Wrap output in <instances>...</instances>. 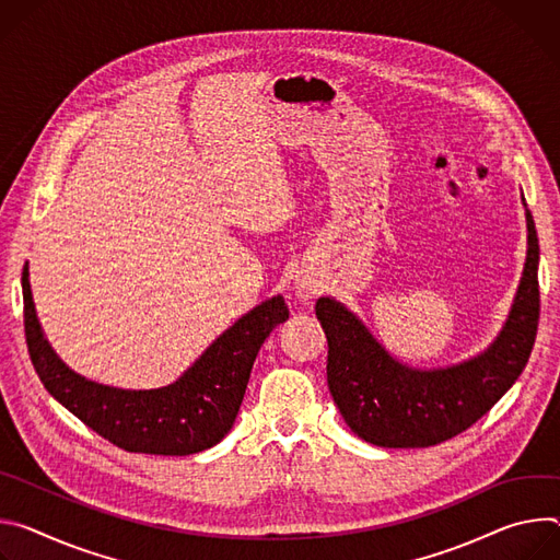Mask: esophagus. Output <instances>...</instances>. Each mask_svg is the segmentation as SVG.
Instances as JSON below:
<instances>
[{
  "instance_id": "1",
  "label": "esophagus",
  "mask_w": 560,
  "mask_h": 560,
  "mask_svg": "<svg viewBox=\"0 0 560 560\" xmlns=\"http://www.w3.org/2000/svg\"><path fill=\"white\" fill-rule=\"evenodd\" d=\"M295 293H298V298H300L302 302H308V300H314V298L320 293V287H318V282L312 280V278H300V280L295 282Z\"/></svg>"
}]
</instances>
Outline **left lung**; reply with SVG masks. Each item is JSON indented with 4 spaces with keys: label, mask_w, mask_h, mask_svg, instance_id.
Segmentation results:
<instances>
[{
    "label": "left lung",
    "mask_w": 560,
    "mask_h": 560,
    "mask_svg": "<svg viewBox=\"0 0 560 560\" xmlns=\"http://www.w3.org/2000/svg\"><path fill=\"white\" fill-rule=\"evenodd\" d=\"M527 244L525 271L501 336L485 353L447 369L400 364L349 308L318 298L316 316L329 342V392L353 433L378 447H431L458 436L503 398L529 360L540 316L538 235L529 211Z\"/></svg>",
    "instance_id": "8db88e82"
}]
</instances>
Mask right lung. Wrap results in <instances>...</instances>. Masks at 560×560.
<instances>
[{
  "label": "right lung",
  "instance_id": "obj_1",
  "mask_svg": "<svg viewBox=\"0 0 560 560\" xmlns=\"http://www.w3.org/2000/svg\"><path fill=\"white\" fill-rule=\"evenodd\" d=\"M22 293L26 345L46 392L115 447L158 456L198 454L226 436L265 338L289 318L284 298L273 295L229 327L173 385L129 392L91 383L55 355L35 316L28 262Z\"/></svg>",
  "mask_w": 560,
  "mask_h": 560
}]
</instances>
